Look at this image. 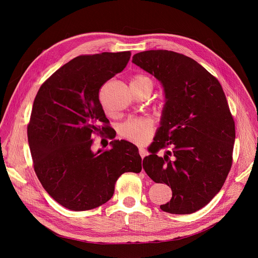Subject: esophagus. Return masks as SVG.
<instances>
[{
	"label": "esophagus",
	"instance_id": "obj_1",
	"mask_svg": "<svg viewBox=\"0 0 258 258\" xmlns=\"http://www.w3.org/2000/svg\"><path fill=\"white\" fill-rule=\"evenodd\" d=\"M139 154H140V156H141L142 158H144L145 156L148 155V152H147V150L144 149V148H140V149H139Z\"/></svg>",
	"mask_w": 258,
	"mask_h": 258
}]
</instances>
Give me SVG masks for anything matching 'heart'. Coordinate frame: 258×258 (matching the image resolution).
<instances>
[{
  "mask_svg": "<svg viewBox=\"0 0 258 258\" xmlns=\"http://www.w3.org/2000/svg\"><path fill=\"white\" fill-rule=\"evenodd\" d=\"M132 88L136 89H153V82L146 76L138 75L132 80ZM153 132V123L146 117H131L120 124L119 135L125 140L143 145L148 142Z\"/></svg>",
  "mask_w": 258,
  "mask_h": 258,
  "instance_id": "obj_1",
  "label": "heart"
}]
</instances>
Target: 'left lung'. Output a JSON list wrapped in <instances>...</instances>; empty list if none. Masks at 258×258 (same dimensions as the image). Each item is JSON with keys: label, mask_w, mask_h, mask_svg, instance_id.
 <instances>
[{"label": "left lung", "mask_w": 258, "mask_h": 258, "mask_svg": "<svg viewBox=\"0 0 258 258\" xmlns=\"http://www.w3.org/2000/svg\"><path fill=\"white\" fill-rule=\"evenodd\" d=\"M133 63L161 82L166 98L143 168L171 188L170 201L160 205L163 211L193 213L220 191L232 167L235 121L224 90L198 62L176 52H140ZM163 149L170 150L161 157Z\"/></svg>", "instance_id": "left-lung-1"}]
</instances>
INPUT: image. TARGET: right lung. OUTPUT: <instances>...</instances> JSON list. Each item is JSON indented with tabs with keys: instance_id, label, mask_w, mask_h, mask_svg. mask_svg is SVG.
Returning a JSON list of instances; mask_svg holds the SVG:
<instances>
[{
	"instance_id": "obj_1",
	"label": "right lung",
	"mask_w": 258,
	"mask_h": 258,
	"mask_svg": "<svg viewBox=\"0 0 258 258\" xmlns=\"http://www.w3.org/2000/svg\"><path fill=\"white\" fill-rule=\"evenodd\" d=\"M131 55L78 56L55 71L35 96L27 125L33 168L48 194L67 209L101 206L113 196L122 173L142 170L134 144L106 133L112 148L95 152L91 139L109 128L99 91L124 69Z\"/></svg>"
}]
</instances>
